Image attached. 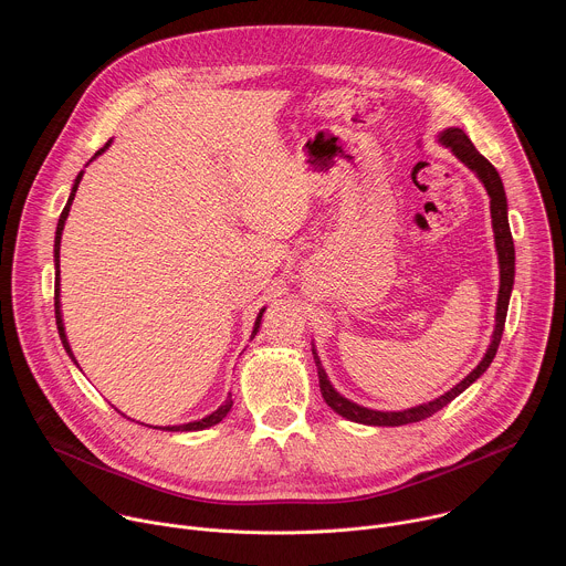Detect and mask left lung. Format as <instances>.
<instances>
[{"instance_id":"8db88e82","label":"left lung","mask_w":566,"mask_h":566,"mask_svg":"<svg viewBox=\"0 0 566 566\" xmlns=\"http://www.w3.org/2000/svg\"><path fill=\"white\" fill-rule=\"evenodd\" d=\"M439 140L452 149V154L461 160L463 166H468L486 188L489 197H491V217H493V232H495V249H497V258H500V295H497V313H495V332H493V340L489 345L486 356L481 358V363L459 382L454 385L450 391H446L443 396L423 402V406L410 408V410H400V412H378V410H369L363 406H356L349 398L340 396L334 385L327 378L325 367H322L315 349H313V360L317 367V378H319V391L322 398L327 400V406L338 412L340 417L363 423V426H406V423H417L423 421L428 417H432L434 412H439L441 408H446L450 400H454L463 389H468L483 371H486L497 354V347L502 343V334H504V322H506V311H509V300H511V291H513V280H515V247H513V234H511V226H509V203H506V192H504V184L500 172L493 168V164L489 158H483L472 140L465 136L463 129L459 127H448L439 134Z\"/></svg>"}]
</instances>
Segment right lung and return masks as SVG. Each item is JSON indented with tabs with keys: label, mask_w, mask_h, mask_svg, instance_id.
Returning <instances> with one entry per match:
<instances>
[{
	"label": "right lung",
	"mask_w": 566,
	"mask_h": 566,
	"mask_svg": "<svg viewBox=\"0 0 566 566\" xmlns=\"http://www.w3.org/2000/svg\"><path fill=\"white\" fill-rule=\"evenodd\" d=\"M109 143H112V140H107V143L96 151V156H98V154H103V151L109 147ZM80 179H83V172H80V175L75 177V181H73V188H71V195H69V201H66V206H64V210H62V214H60V219H57V228H55V244H53V258H55V325H57L60 340H62V345H64V349H66V354L71 356V360H73V363H75V358H73V352H71V347H69V340H66V334H64V325H62V313H60V239H62L64 221H66V217H69V210H71V203H73L75 190H77V186H80ZM262 315H264V308L258 313V319H255V327H253V336H251V338H255V334H258V329H260V325H262ZM75 365H77V363H75ZM230 408H232V398L228 396V398L223 400V406H219V408H217L212 415H208L206 419H199V421H192V423H184V426H168V428H164V430H170V432L206 430V428H212V426H217L219 421H223V419H226V415L230 412Z\"/></svg>",
	"instance_id": "obj_1"
}]
</instances>
